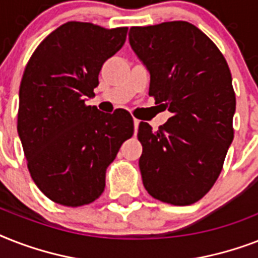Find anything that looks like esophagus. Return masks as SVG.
<instances>
[{"mask_svg":"<svg viewBox=\"0 0 258 258\" xmlns=\"http://www.w3.org/2000/svg\"><path fill=\"white\" fill-rule=\"evenodd\" d=\"M138 127H139V120L138 119H134V128H135V134L138 131Z\"/></svg>","mask_w":258,"mask_h":258,"instance_id":"1","label":"esophagus"}]
</instances>
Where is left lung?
<instances>
[{
    "instance_id": "obj_1",
    "label": "left lung",
    "mask_w": 258,
    "mask_h": 258,
    "mask_svg": "<svg viewBox=\"0 0 258 258\" xmlns=\"http://www.w3.org/2000/svg\"><path fill=\"white\" fill-rule=\"evenodd\" d=\"M128 38L150 72V96L171 112L157 131L139 124L143 184L162 202L194 204L217 180L233 141L236 95L228 62L186 21L134 26Z\"/></svg>"
}]
</instances>
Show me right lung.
<instances>
[{
  "label": "right lung",
  "instance_id": "1",
  "mask_svg": "<svg viewBox=\"0 0 258 258\" xmlns=\"http://www.w3.org/2000/svg\"><path fill=\"white\" fill-rule=\"evenodd\" d=\"M127 30L67 22L42 40L26 64L17 133L32 179L56 204L76 208L97 200L105 170L133 137L128 111L104 113L86 105L101 66L124 45Z\"/></svg>",
  "mask_w": 258,
  "mask_h": 258
}]
</instances>
